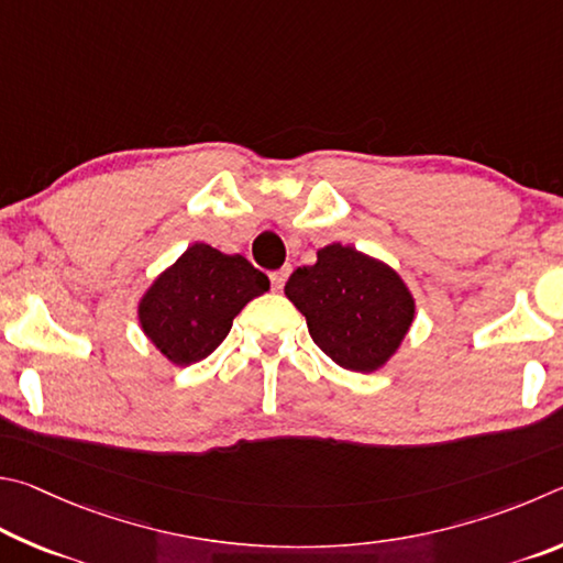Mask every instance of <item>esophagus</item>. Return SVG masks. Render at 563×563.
<instances>
[{"mask_svg":"<svg viewBox=\"0 0 563 563\" xmlns=\"http://www.w3.org/2000/svg\"><path fill=\"white\" fill-rule=\"evenodd\" d=\"M289 274H291V266H284V269H279V272H272V274H269V276H272V287H274V291L284 289V284H287Z\"/></svg>","mask_w":563,"mask_h":563,"instance_id":"34e87169","label":"esophagus"}]
</instances>
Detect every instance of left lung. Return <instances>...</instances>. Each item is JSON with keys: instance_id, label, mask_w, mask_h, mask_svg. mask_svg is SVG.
<instances>
[{"instance_id": "obj_1", "label": "left lung", "mask_w": 563, "mask_h": 563, "mask_svg": "<svg viewBox=\"0 0 563 563\" xmlns=\"http://www.w3.org/2000/svg\"><path fill=\"white\" fill-rule=\"evenodd\" d=\"M284 294L307 317L313 343L356 373L386 366L416 319V299L398 272L339 242L319 250L317 264L299 266Z\"/></svg>"}]
</instances>
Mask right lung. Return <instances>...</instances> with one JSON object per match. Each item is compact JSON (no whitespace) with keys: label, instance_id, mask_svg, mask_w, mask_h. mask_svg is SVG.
<instances>
[{"label":"right lung","instance_id":"right-lung-1","mask_svg":"<svg viewBox=\"0 0 563 563\" xmlns=\"http://www.w3.org/2000/svg\"><path fill=\"white\" fill-rule=\"evenodd\" d=\"M266 289V274L242 254L195 242L143 294L137 321L167 361L190 366L220 346L236 313Z\"/></svg>","mask_w":563,"mask_h":563}]
</instances>
